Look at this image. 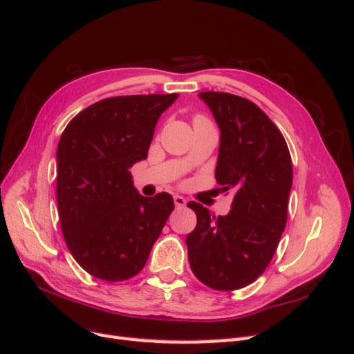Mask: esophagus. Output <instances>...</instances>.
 I'll return each instance as SVG.
<instances>
[{"instance_id":"1","label":"esophagus","mask_w":354,"mask_h":354,"mask_svg":"<svg viewBox=\"0 0 354 354\" xmlns=\"http://www.w3.org/2000/svg\"><path fill=\"white\" fill-rule=\"evenodd\" d=\"M174 203H176V207H177V208H183V207H186L187 201H186L183 196H178V195H176V196H174Z\"/></svg>"}]
</instances>
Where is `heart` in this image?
Instances as JSON below:
<instances>
[{
    "label": "heart",
    "instance_id": "1",
    "mask_svg": "<svg viewBox=\"0 0 354 354\" xmlns=\"http://www.w3.org/2000/svg\"><path fill=\"white\" fill-rule=\"evenodd\" d=\"M195 121H207V120H205V118H203V116H196Z\"/></svg>",
    "mask_w": 354,
    "mask_h": 354
}]
</instances>
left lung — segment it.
<instances>
[{"mask_svg":"<svg viewBox=\"0 0 354 354\" xmlns=\"http://www.w3.org/2000/svg\"><path fill=\"white\" fill-rule=\"evenodd\" d=\"M220 127L216 180L233 190L232 209L216 217L198 202L187 234L190 269L217 291L252 283L272 261L288 218L292 160L282 133L259 106L230 93L203 91Z\"/></svg>","mask_w":354,"mask_h":354,"instance_id":"1","label":"left lung"}]
</instances>
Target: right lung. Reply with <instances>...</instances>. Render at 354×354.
<instances>
[{"label": "right lung", "mask_w": 354, "mask_h": 354, "mask_svg": "<svg viewBox=\"0 0 354 354\" xmlns=\"http://www.w3.org/2000/svg\"><path fill=\"white\" fill-rule=\"evenodd\" d=\"M173 94L118 95L81 111L57 146V207L73 259L91 276L121 282L140 272L174 201L145 198L130 168L147 158L160 113Z\"/></svg>", "instance_id": "1"}]
</instances>
